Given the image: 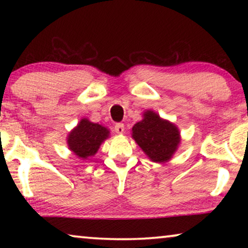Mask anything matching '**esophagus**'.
Segmentation results:
<instances>
[{"label": "esophagus", "mask_w": 248, "mask_h": 248, "mask_svg": "<svg viewBox=\"0 0 248 248\" xmlns=\"http://www.w3.org/2000/svg\"><path fill=\"white\" fill-rule=\"evenodd\" d=\"M124 124L123 123H117L116 125H115V132H116L117 134H123L124 133Z\"/></svg>", "instance_id": "34e87169"}]
</instances>
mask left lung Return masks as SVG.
I'll return each mask as SVG.
<instances>
[{"label":"left lung","instance_id":"left-lung-1","mask_svg":"<svg viewBox=\"0 0 248 248\" xmlns=\"http://www.w3.org/2000/svg\"><path fill=\"white\" fill-rule=\"evenodd\" d=\"M132 138L149 159L161 164L170 160L181 142L177 126L154 110L145 111L143 120L134 124Z\"/></svg>","mask_w":248,"mask_h":248}]
</instances>
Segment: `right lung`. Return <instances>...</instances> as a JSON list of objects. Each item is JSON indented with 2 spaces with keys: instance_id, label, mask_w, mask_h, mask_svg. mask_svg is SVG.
Masks as SVG:
<instances>
[{
  "instance_id": "add662e5",
  "label": "right lung",
  "mask_w": 248,
  "mask_h": 248,
  "mask_svg": "<svg viewBox=\"0 0 248 248\" xmlns=\"http://www.w3.org/2000/svg\"><path fill=\"white\" fill-rule=\"evenodd\" d=\"M109 137V130L88 118H82L67 137V145L74 155L88 159L97 154L100 144Z\"/></svg>"
}]
</instances>
